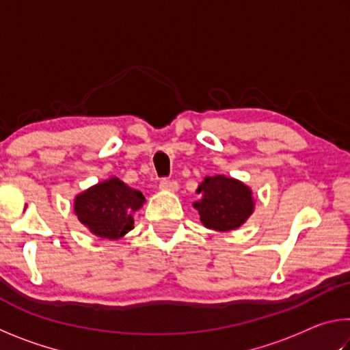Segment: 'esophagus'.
<instances>
[{
	"label": "esophagus",
	"instance_id": "1",
	"mask_svg": "<svg viewBox=\"0 0 350 350\" xmlns=\"http://www.w3.org/2000/svg\"><path fill=\"white\" fill-rule=\"evenodd\" d=\"M161 189L162 191H171V193H174V191H177V189H179V183H177L176 180H168V179H162L161 180Z\"/></svg>",
	"mask_w": 350,
	"mask_h": 350
}]
</instances>
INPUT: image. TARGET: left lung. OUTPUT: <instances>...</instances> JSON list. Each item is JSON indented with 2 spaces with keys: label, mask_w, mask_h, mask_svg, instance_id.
Listing matches in <instances>:
<instances>
[{
  "label": "left lung",
  "mask_w": 350,
  "mask_h": 350,
  "mask_svg": "<svg viewBox=\"0 0 350 350\" xmlns=\"http://www.w3.org/2000/svg\"><path fill=\"white\" fill-rule=\"evenodd\" d=\"M196 193L200 199L193 204L206 228L232 232L239 228L254 211L252 188L225 174L206 176Z\"/></svg>",
  "instance_id": "1"
}]
</instances>
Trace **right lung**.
<instances>
[{
  "label": "right lung",
  "instance_id": "add662e5",
  "mask_svg": "<svg viewBox=\"0 0 350 350\" xmlns=\"http://www.w3.org/2000/svg\"><path fill=\"white\" fill-rule=\"evenodd\" d=\"M144 204V194L112 176L77 194L74 213L97 238L117 241L134 228V213Z\"/></svg>",
  "mask_w": 350,
  "mask_h": 350
}]
</instances>
